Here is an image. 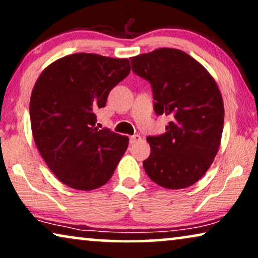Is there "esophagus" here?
<instances>
[{"instance_id": "obj_1", "label": "esophagus", "mask_w": 258, "mask_h": 258, "mask_svg": "<svg viewBox=\"0 0 258 258\" xmlns=\"http://www.w3.org/2000/svg\"><path fill=\"white\" fill-rule=\"evenodd\" d=\"M141 141V136L140 135H133L130 136V143H136Z\"/></svg>"}]
</instances>
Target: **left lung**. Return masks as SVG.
Returning a JSON list of instances; mask_svg holds the SVG:
<instances>
[{"label":"left lung","instance_id":"obj_1","mask_svg":"<svg viewBox=\"0 0 258 258\" xmlns=\"http://www.w3.org/2000/svg\"><path fill=\"white\" fill-rule=\"evenodd\" d=\"M133 72L149 81L154 109L169 119L163 135L150 136L143 162L150 179L165 189H183L203 177L217 155L224 104L216 81L186 52L174 48L134 56Z\"/></svg>","mask_w":258,"mask_h":258}]
</instances>
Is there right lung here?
Listing matches in <instances>:
<instances>
[{
    "instance_id": "obj_1",
    "label": "right lung",
    "mask_w": 258,
    "mask_h": 258,
    "mask_svg": "<svg viewBox=\"0 0 258 258\" xmlns=\"http://www.w3.org/2000/svg\"><path fill=\"white\" fill-rule=\"evenodd\" d=\"M129 73L128 58L77 52L38 76L30 96L31 132L49 169L70 188L104 185L124 155L128 137L95 126V112Z\"/></svg>"
}]
</instances>
